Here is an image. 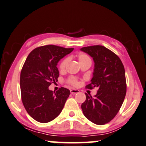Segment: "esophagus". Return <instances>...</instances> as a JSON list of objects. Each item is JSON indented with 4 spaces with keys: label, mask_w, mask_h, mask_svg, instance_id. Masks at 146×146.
<instances>
[{
    "label": "esophagus",
    "mask_w": 146,
    "mask_h": 146,
    "mask_svg": "<svg viewBox=\"0 0 146 146\" xmlns=\"http://www.w3.org/2000/svg\"><path fill=\"white\" fill-rule=\"evenodd\" d=\"M71 91V94H76V93H79V90L78 89H72L70 90Z\"/></svg>",
    "instance_id": "obj_1"
}]
</instances>
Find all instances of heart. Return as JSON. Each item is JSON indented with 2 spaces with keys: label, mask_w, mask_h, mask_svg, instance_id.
Returning a JSON list of instances; mask_svg holds the SVG:
<instances>
[{
  "label": "heart",
  "mask_w": 146,
  "mask_h": 146,
  "mask_svg": "<svg viewBox=\"0 0 146 146\" xmlns=\"http://www.w3.org/2000/svg\"><path fill=\"white\" fill-rule=\"evenodd\" d=\"M78 58V61L79 64H82L83 63H86V62H91V59L85 53H80L77 56ZM69 61V58L66 57L65 59L61 61V63L59 64V69L61 71H64L67 67V65ZM67 82L70 85H73V86H77L78 85V81H77V79L74 77H70L67 79Z\"/></svg>",
  "instance_id": "heart-1"
}]
</instances>
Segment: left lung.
<instances>
[{
  "instance_id": "obj_1",
  "label": "left lung",
  "mask_w": 146,
  "mask_h": 146,
  "mask_svg": "<svg viewBox=\"0 0 146 146\" xmlns=\"http://www.w3.org/2000/svg\"><path fill=\"white\" fill-rule=\"evenodd\" d=\"M81 50L95 63L91 82L85 88H98L95 98L85 93L81 109L89 121L104 125L115 117L123 104L127 89L125 69L119 57L104 46H85Z\"/></svg>"
}]
</instances>
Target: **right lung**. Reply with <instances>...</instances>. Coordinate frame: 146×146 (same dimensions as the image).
<instances>
[{
	"label": "right lung",
	"instance_id": "add662e5",
	"mask_svg": "<svg viewBox=\"0 0 146 146\" xmlns=\"http://www.w3.org/2000/svg\"><path fill=\"white\" fill-rule=\"evenodd\" d=\"M73 48L44 45L29 53L21 72V100L29 115L40 123H47L61 113L69 98L70 91L61 87L58 91L48 89L58 81V62L69 54Z\"/></svg>",
	"mask_w": 146,
	"mask_h": 146
}]
</instances>
